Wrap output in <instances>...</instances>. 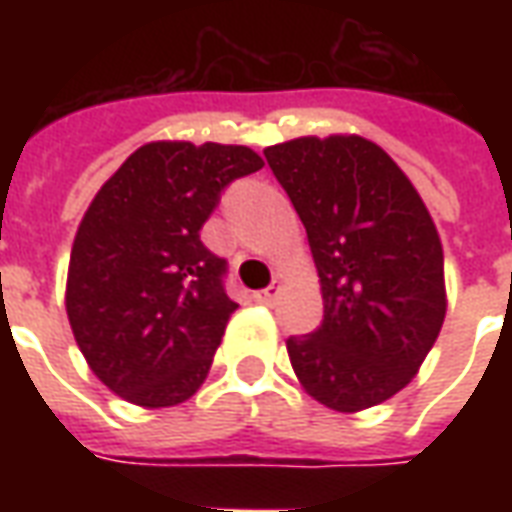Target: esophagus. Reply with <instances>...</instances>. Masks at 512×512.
I'll list each match as a JSON object with an SVG mask.
<instances>
[{
  "label": "esophagus",
  "mask_w": 512,
  "mask_h": 512,
  "mask_svg": "<svg viewBox=\"0 0 512 512\" xmlns=\"http://www.w3.org/2000/svg\"><path fill=\"white\" fill-rule=\"evenodd\" d=\"M279 290H282V285H279V282H274V285H268L266 290H257L255 301L257 304H271V301L279 296Z\"/></svg>",
  "instance_id": "1"
}]
</instances>
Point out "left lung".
<instances>
[{
  "instance_id": "obj_1",
  "label": "left lung",
  "mask_w": 512,
  "mask_h": 512,
  "mask_svg": "<svg viewBox=\"0 0 512 512\" xmlns=\"http://www.w3.org/2000/svg\"><path fill=\"white\" fill-rule=\"evenodd\" d=\"M307 227L323 321L288 337L301 386L334 411L378 406L414 378L444 323V255L425 202L362 136L263 150Z\"/></svg>"
}]
</instances>
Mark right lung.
Listing matches in <instances>:
<instances>
[{"label": "right lung", "instance_id": "obj_1", "mask_svg": "<svg viewBox=\"0 0 512 512\" xmlns=\"http://www.w3.org/2000/svg\"><path fill=\"white\" fill-rule=\"evenodd\" d=\"M263 167L244 145L150 142L84 213L68 268V321L87 365L145 408L178 406L208 376L235 312L227 260L200 241L233 180Z\"/></svg>", "mask_w": 512, "mask_h": 512}]
</instances>
